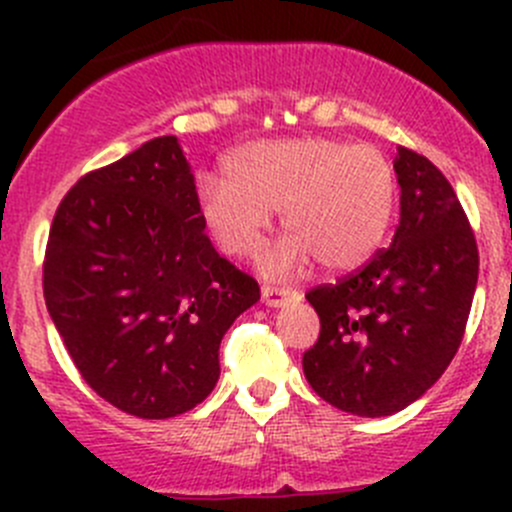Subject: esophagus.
Returning a JSON list of instances; mask_svg holds the SVG:
<instances>
[{"label": "esophagus", "mask_w": 512, "mask_h": 512, "mask_svg": "<svg viewBox=\"0 0 512 512\" xmlns=\"http://www.w3.org/2000/svg\"><path fill=\"white\" fill-rule=\"evenodd\" d=\"M292 299H297V292H292V289L270 287V285L262 287V302H265L267 307H285V304L292 302Z\"/></svg>", "instance_id": "obj_1"}]
</instances>
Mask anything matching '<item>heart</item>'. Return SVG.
<instances>
[{"mask_svg":"<svg viewBox=\"0 0 512 512\" xmlns=\"http://www.w3.org/2000/svg\"><path fill=\"white\" fill-rule=\"evenodd\" d=\"M200 220L230 257L260 250L282 210L285 240L265 257L267 275L327 272L366 265L384 242L396 210V173L374 146L327 136L255 141L232 151L225 178H205Z\"/></svg>","mask_w":512,"mask_h":512,"instance_id":"b5f03b06","label":"heart"}]
</instances>
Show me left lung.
<instances>
[{
    "instance_id": "obj_1",
    "label": "left lung",
    "mask_w": 512,
    "mask_h": 512,
    "mask_svg": "<svg viewBox=\"0 0 512 512\" xmlns=\"http://www.w3.org/2000/svg\"><path fill=\"white\" fill-rule=\"evenodd\" d=\"M401 218L389 250L307 294L319 339L302 356L309 386L347 414L391 416L421 399L461 347L478 247L446 175L399 148Z\"/></svg>"
}]
</instances>
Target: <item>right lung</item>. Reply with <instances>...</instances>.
<instances>
[{
	"label": "right lung",
	"mask_w": 512,
	"mask_h": 512,
	"mask_svg": "<svg viewBox=\"0 0 512 512\" xmlns=\"http://www.w3.org/2000/svg\"><path fill=\"white\" fill-rule=\"evenodd\" d=\"M44 299L101 399L138 418H173L215 389L220 342L260 287L215 252L183 148L160 136L61 200Z\"/></svg>",
	"instance_id": "1"
}]
</instances>
